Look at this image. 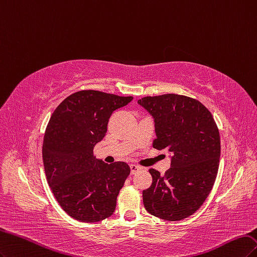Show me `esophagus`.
Instances as JSON below:
<instances>
[{
  "label": "esophagus",
  "instance_id": "1",
  "mask_svg": "<svg viewBox=\"0 0 257 257\" xmlns=\"http://www.w3.org/2000/svg\"><path fill=\"white\" fill-rule=\"evenodd\" d=\"M140 170H141V168H140V167H138V165H136V164H131V165H130L131 175H135V174H136V173H138Z\"/></svg>",
  "mask_w": 257,
  "mask_h": 257
}]
</instances>
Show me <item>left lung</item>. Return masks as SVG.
<instances>
[{"label":"left lung","instance_id":"left-lung-1","mask_svg":"<svg viewBox=\"0 0 257 257\" xmlns=\"http://www.w3.org/2000/svg\"><path fill=\"white\" fill-rule=\"evenodd\" d=\"M138 103L154 118V148L171 154V168L164 175L150 170L153 184L143 191L145 209L167 221L186 219L203 205L216 180L218 127L208 109L187 96H148Z\"/></svg>","mask_w":257,"mask_h":257}]
</instances>
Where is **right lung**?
<instances>
[{
    "label": "right lung",
    "instance_id": "add662e5",
    "mask_svg": "<svg viewBox=\"0 0 257 257\" xmlns=\"http://www.w3.org/2000/svg\"><path fill=\"white\" fill-rule=\"evenodd\" d=\"M132 99L80 90L64 99L49 120L44 168L56 201L71 218L93 223L113 214L130 167L121 161L107 164L93 151L105 136L111 114Z\"/></svg>",
    "mask_w": 257,
    "mask_h": 257
}]
</instances>
